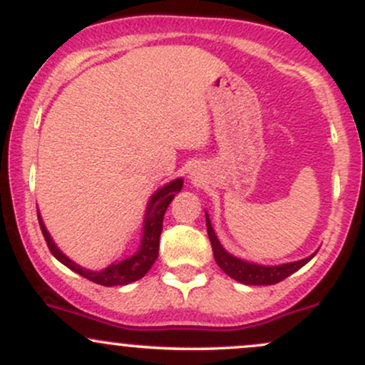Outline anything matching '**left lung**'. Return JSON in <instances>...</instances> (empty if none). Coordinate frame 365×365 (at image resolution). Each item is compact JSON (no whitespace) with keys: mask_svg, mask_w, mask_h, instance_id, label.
Here are the masks:
<instances>
[{"mask_svg":"<svg viewBox=\"0 0 365 365\" xmlns=\"http://www.w3.org/2000/svg\"><path fill=\"white\" fill-rule=\"evenodd\" d=\"M206 223H207V235L209 240H211L212 254H215V259L217 266L225 271L230 278L237 279V282L245 283V284H276L283 282L284 278L295 273L297 269L307 264L312 259H302V261L290 262V264H282V266H259V264H250L242 261V259L233 257L230 255L223 247L217 242V237L215 235V230H212L211 221H209V216L206 215Z\"/></svg>","mask_w":365,"mask_h":365,"instance_id":"left-lung-1","label":"left lung"}]
</instances>
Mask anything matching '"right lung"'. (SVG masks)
Masks as SVG:
<instances>
[{
	"label": "right lung",
	"mask_w": 365,
	"mask_h": 365,
	"mask_svg": "<svg viewBox=\"0 0 365 365\" xmlns=\"http://www.w3.org/2000/svg\"><path fill=\"white\" fill-rule=\"evenodd\" d=\"M183 187V180H173V182L168 183L166 187L159 188V190L150 197L149 206H148V215H145V225H144V237H142V244L139 252L133 254L132 257L125 259V261H120L116 264H111L110 267H106L104 271H89L83 269V267L78 266L70 261L65 254L60 252L54 242L49 237L48 230L44 228L43 220H41L39 212H37V217H39L41 232H43L46 244H48L49 250L58 261L65 264L66 267L75 271L77 274L83 276L92 283L103 284V287H116V284H128L132 282H137L150 269L154 261L158 259V250H159V237H161L163 230V217H165L166 209H168L170 202L173 200L175 194H178Z\"/></svg>",
	"instance_id": "add662e5"
}]
</instances>
